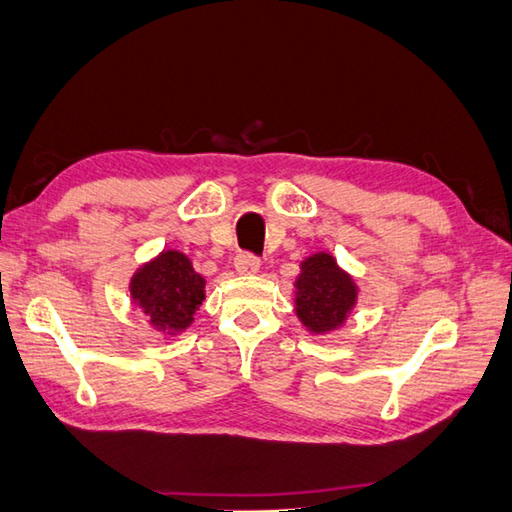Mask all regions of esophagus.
Listing matches in <instances>:
<instances>
[{
    "mask_svg": "<svg viewBox=\"0 0 512 512\" xmlns=\"http://www.w3.org/2000/svg\"><path fill=\"white\" fill-rule=\"evenodd\" d=\"M259 266H262L259 264V259L248 253H241L235 257V271L239 275H255L259 273Z\"/></svg>",
    "mask_w": 512,
    "mask_h": 512,
    "instance_id": "obj_1",
    "label": "esophagus"
}]
</instances>
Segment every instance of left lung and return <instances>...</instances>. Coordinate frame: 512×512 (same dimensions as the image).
<instances>
[{"mask_svg": "<svg viewBox=\"0 0 512 512\" xmlns=\"http://www.w3.org/2000/svg\"><path fill=\"white\" fill-rule=\"evenodd\" d=\"M295 315L313 336H327L342 329L358 304V284L327 250L300 262L293 282Z\"/></svg>", "mask_w": 512, "mask_h": 512, "instance_id": "8db88e82", "label": "left lung"}]
</instances>
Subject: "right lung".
I'll return each mask as SVG.
<instances>
[{
  "instance_id": "add662e5",
  "label": "right lung",
  "mask_w": 512,
  "mask_h": 512,
  "mask_svg": "<svg viewBox=\"0 0 512 512\" xmlns=\"http://www.w3.org/2000/svg\"><path fill=\"white\" fill-rule=\"evenodd\" d=\"M129 297L138 313L165 338L181 336L206 300V280L194 271L190 257L176 248H163L147 259L129 280Z\"/></svg>"
}]
</instances>
